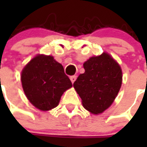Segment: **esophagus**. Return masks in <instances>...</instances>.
<instances>
[{
    "label": "esophagus",
    "mask_w": 147,
    "mask_h": 147,
    "mask_svg": "<svg viewBox=\"0 0 147 147\" xmlns=\"http://www.w3.org/2000/svg\"><path fill=\"white\" fill-rule=\"evenodd\" d=\"M76 78H77V76H71V77H70V80H71V83H72V84L75 82V81L76 80Z\"/></svg>",
    "instance_id": "34e87169"
}]
</instances>
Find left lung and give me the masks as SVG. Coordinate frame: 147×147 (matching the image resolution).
<instances>
[{"label":"left lung","instance_id":"1","mask_svg":"<svg viewBox=\"0 0 147 147\" xmlns=\"http://www.w3.org/2000/svg\"><path fill=\"white\" fill-rule=\"evenodd\" d=\"M83 66L85 72L78 76L73 86L85 109L100 114L112 105L120 91L121 66L107 53L91 57Z\"/></svg>","mask_w":147,"mask_h":147}]
</instances>
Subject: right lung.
<instances>
[{
  "label": "right lung",
  "mask_w": 147,
  "mask_h": 147,
  "mask_svg": "<svg viewBox=\"0 0 147 147\" xmlns=\"http://www.w3.org/2000/svg\"><path fill=\"white\" fill-rule=\"evenodd\" d=\"M21 82L30 102L43 111L57 107L62 94L72 87L62 65L45 55H37L24 67Z\"/></svg>",
  "instance_id": "1"
}]
</instances>
